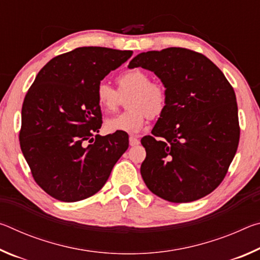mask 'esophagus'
<instances>
[{"label":"esophagus","mask_w":260,"mask_h":260,"mask_svg":"<svg viewBox=\"0 0 260 260\" xmlns=\"http://www.w3.org/2000/svg\"><path fill=\"white\" fill-rule=\"evenodd\" d=\"M140 144V140L138 136H129V146L131 147H135V146H139Z\"/></svg>","instance_id":"obj_1"}]
</instances>
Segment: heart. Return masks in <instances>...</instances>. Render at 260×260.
Wrapping results in <instances>:
<instances>
[{
    "label": "heart",
    "mask_w": 260,
    "mask_h": 260,
    "mask_svg": "<svg viewBox=\"0 0 260 260\" xmlns=\"http://www.w3.org/2000/svg\"><path fill=\"white\" fill-rule=\"evenodd\" d=\"M120 94L132 93L128 100L131 110L105 120L104 127L109 133L138 134L146 128L149 117L160 114L166 107L167 95L159 83L151 82L149 73L141 69L128 70L117 78ZM107 82L96 87V102L105 112L116 110L120 95Z\"/></svg>",
    "instance_id": "b5f03b06"
}]
</instances>
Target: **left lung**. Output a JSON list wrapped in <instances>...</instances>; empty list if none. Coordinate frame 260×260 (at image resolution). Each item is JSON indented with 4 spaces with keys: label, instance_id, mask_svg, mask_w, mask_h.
Wrapping results in <instances>:
<instances>
[{
    "label": "left lung",
    "instance_id": "obj_1",
    "mask_svg": "<svg viewBox=\"0 0 260 260\" xmlns=\"http://www.w3.org/2000/svg\"><path fill=\"white\" fill-rule=\"evenodd\" d=\"M128 68L155 73L167 95L153 136L141 140L147 152L141 165L146 186L172 203L209 195L225 178L239 146L231 83L204 55L184 48L141 52Z\"/></svg>",
    "mask_w": 260,
    "mask_h": 260
}]
</instances>
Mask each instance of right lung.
Masks as SVG:
<instances>
[{
	"label": "right lung",
	"instance_id": "right-lung-1",
	"mask_svg": "<svg viewBox=\"0 0 260 260\" xmlns=\"http://www.w3.org/2000/svg\"><path fill=\"white\" fill-rule=\"evenodd\" d=\"M132 55L77 48L48 61L26 94L20 148L35 182L54 199L71 203L93 196L128 148L126 134H98L102 112L95 91Z\"/></svg>",
	"mask_w": 260,
	"mask_h": 260
}]
</instances>
